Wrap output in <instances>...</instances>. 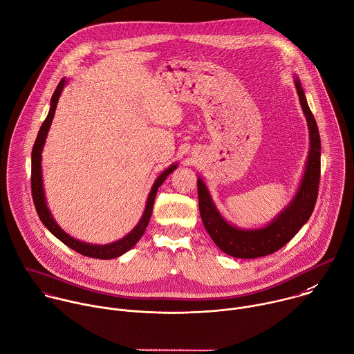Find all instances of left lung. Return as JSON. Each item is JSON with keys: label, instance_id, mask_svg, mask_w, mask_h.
Instances as JSON below:
<instances>
[{"label": "left lung", "instance_id": "left-lung-1", "mask_svg": "<svg viewBox=\"0 0 354 354\" xmlns=\"http://www.w3.org/2000/svg\"><path fill=\"white\" fill-rule=\"evenodd\" d=\"M296 90L306 115L310 131V153L306 174L297 196L290 205L268 226L257 230H243L223 221L207 192L205 185L197 179L200 215L212 242L226 254L236 259H257L282 249L300 227L308 221L318 197L321 176V140L314 115L308 108L300 82L296 79Z\"/></svg>", "mask_w": 354, "mask_h": 354}]
</instances>
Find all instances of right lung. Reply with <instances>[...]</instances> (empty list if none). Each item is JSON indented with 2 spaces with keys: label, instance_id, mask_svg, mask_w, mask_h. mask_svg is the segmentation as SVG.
Returning <instances> with one entry per match:
<instances>
[{
  "label": "right lung",
  "instance_id": "1",
  "mask_svg": "<svg viewBox=\"0 0 354 354\" xmlns=\"http://www.w3.org/2000/svg\"><path fill=\"white\" fill-rule=\"evenodd\" d=\"M64 86H65V79H62L58 83L55 91L53 94L50 112H48L47 118L44 120V122H43V125H41V128L39 131V135L36 138V142L33 145V150H32V176H30L33 203H35L37 215L41 219V222L44 223V226L54 234L57 239H59L64 245H66L72 250H75V252H77V253H80V254H83L86 257H93V259H100V260H109V259L120 257L124 253H127L128 250H131L139 242V239L143 236V233H145V230H146V227H147V225L150 222V216H151V212H153V205H154V198H156L157 190L162 185V182L167 179V176L176 168V165L169 167L168 169H165L157 178V180H156V183L151 187V192L149 194L147 205H146V209H145V214H143L140 222L136 225V227L131 233L127 234L124 239L118 241L115 243H111V245H105V246H95V245L83 243L80 241H76V239L71 238L68 233H65L55 223L53 215L50 214V211L47 208L46 198H44V190H43V179H41V150H43V146H44V142H46V138H47V133H48V129H50V125L53 122L55 108H57V104H58V100H59V95H61V91H62Z\"/></svg>",
  "mask_w": 354,
  "mask_h": 354
}]
</instances>
